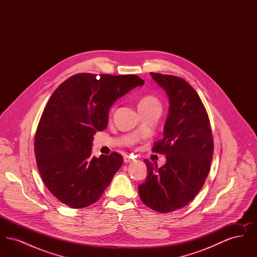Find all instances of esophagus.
I'll list each match as a JSON object with an SVG mask.
<instances>
[{"label": "esophagus", "instance_id": "1", "mask_svg": "<svg viewBox=\"0 0 257 257\" xmlns=\"http://www.w3.org/2000/svg\"><path fill=\"white\" fill-rule=\"evenodd\" d=\"M123 160H124V163H126V164H127V163H130V162H132V161H133V159H132L131 157H129L128 155H125Z\"/></svg>", "mask_w": 257, "mask_h": 257}]
</instances>
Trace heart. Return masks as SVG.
Segmentation results:
<instances>
[{"label":"heart","instance_id":"b5f03b06","mask_svg":"<svg viewBox=\"0 0 257 257\" xmlns=\"http://www.w3.org/2000/svg\"><path fill=\"white\" fill-rule=\"evenodd\" d=\"M149 107H160L161 108L159 100L151 95H147L140 100L138 108H149Z\"/></svg>","mask_w":257,"mask_h":257}]
</instances>
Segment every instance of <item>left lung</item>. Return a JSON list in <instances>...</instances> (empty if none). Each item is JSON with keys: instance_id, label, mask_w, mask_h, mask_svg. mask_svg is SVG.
Masks as SVG:
<instances>
[{"instance_id": "left-lung-1", "label": "left lung", "mask_w": 257, "mask_h": 257, "mask_svg": "<svg viewBox=\"0 0 257 257\" xmlns=\"http://www.w3.org/2000/svg\"><path fill=\"white\" fill-rule=\"evenodd\" d=\"M150 75L170 102L163 139L152 148L165 154L167 162L158 168L145 160L147 180L139 186V194L150 209L169 213L186 206L202 188L214 144L207 112L196 90L179 77Z\"/></svg>"}]
</instances>
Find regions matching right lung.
Masks as SVG:
<instances>
[{
	"instance_id": "1",
	"label": "right lung",
	"mask_w": 257,
	"mask_h": 257,
	"mask_svg": "<svg viewBox=\"0 0 257 257\" xmlns=\"http://www.w3.org/2000/svg\"><path fill=\"white\" fill-rule=\"evenodd\" d=\"M145 81L136 75L81 73L54 91L35 137L42 180L53 196L74 209L93 204L122 166V156H92L93 135L107 128L112 104Z\"/></svg>"
}]
</instances>
